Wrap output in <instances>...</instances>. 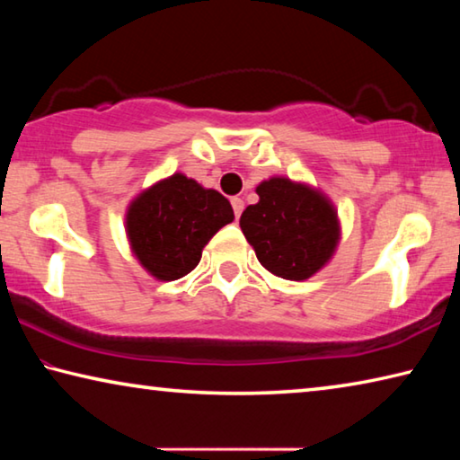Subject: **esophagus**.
<instances>
[{
  "label": "esophagus",
  "instance_id": "34e87169",
  "mask_svg": "<svg viewBox=\"0 0 460 460\" xmlns=\"http://www.w3.org/2000/svg\"><path fill=\"white\" fill-rule=\"evenodd\" d=\"M231 207H233V213H235V217L239 219L241 217V213H243V199H239V197H233L231 199Z\"/></svg>",
  "mask_w": 460,
  "mask_h": 460
}]
</instances>
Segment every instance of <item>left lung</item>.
I'll return each mask as SVG.
<instances>
[{"mask_svg": "<svg viewBox=\"0 0 460 460\" xmlns=\"http://www.w3.org/2000/svg\"><path fill=\"white\" fill-rule=\"evenodd\" d=\"M260 200L249 205L239 225L270 274L284 279L313 278L332 260L341 241V221L321 189L271 176L258 184Z\"/></svg>", "mask_w": 460, "mask_h": 460, "instance_id": "1", "label": "left lung"}]
</instances>
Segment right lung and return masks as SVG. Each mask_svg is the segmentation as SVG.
Returning a JSON list of instances; mask_svg holds the SVG:
<instances>
[{"mask_svg":"<svg viewBox=\"0 0 460 460\" xmlns=\"http://www.w3.org/2000/svg\"><path fill=\"white\" fill-rule=\"evenodd\" d=\"M233 219L221 192L176 172L129 202L126 235L139 266L160 282H172L199 266L202 249Z\"/></svg>","mask_w":460,"mask_h":460,"instance_id":"add662e5","label":"right lung"}]
</instances>
